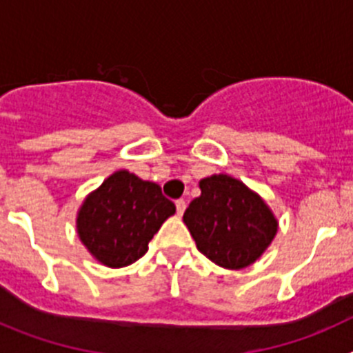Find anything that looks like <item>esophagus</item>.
Returning <instances> with one entry per match:
<instances>
[{"instance_id":"34e87169","label":"esophagus","mask_w":353,"mask_h":353,"mask_svg":"<svg viewBox=\"0 0 353 353\" xmlns=\"http://www.w3.org/2000/svg\"><path fill=\"white\" fill-rule=\"evenodd\" d=\"M174 205H176V214L179 215H182L183 212H185V208H187L185 199H176V201H174Z\"/></svg>"}]
</instances>
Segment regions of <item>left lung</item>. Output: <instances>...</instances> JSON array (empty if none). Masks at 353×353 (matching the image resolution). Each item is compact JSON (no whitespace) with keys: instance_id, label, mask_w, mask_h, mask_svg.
I'll list each match as a JSON object with an SVG mask.
<instances>
[{"instance_id":"1","label":"left lung","mask_w":353,"mask_h":353,"mask_svg":"<svg viewBox=\"0 0 353 353\" xmlns=\"http://www.w3.org/2000/svg\"><path fill=\"white\" fill-rule=\"evenodd\" d=\"M201 196L183 214L196 248L223 269L240 270L267 251L277 233L276 215L258 192L230 174L199 180Z\"/></svg>"}]
</instances>
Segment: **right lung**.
I'll use <instances>...</instances> for the list:
<instances>
[{"instance_id":"1","label":"right lung","mask_w":353,"mask_h":353,"mask_svg":"<svg viewBox=\"0 0 353 353\" xmlns=\"http://www.w3.org/2000/svg\"><path fill=\"white\" fill-rule=\"evenodd\" d=\"M174 212L157 183L118 170L81 203L77 236L99 263L120 269L148 251V242Z\"/></svg>"}]
</instances>
